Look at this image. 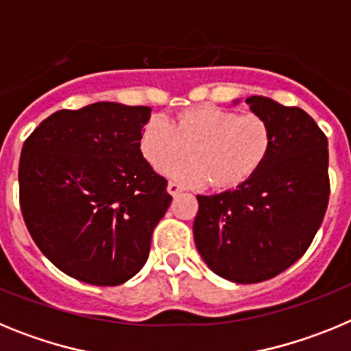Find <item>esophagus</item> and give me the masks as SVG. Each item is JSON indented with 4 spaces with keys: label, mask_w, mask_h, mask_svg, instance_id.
Returning a JSON list of instances; mask_svg holds the SVG:
<instances>
[{
    "label": "esophagus",
    "mask_w": 351,
    "mask_h": 351,
    "mask_svg": "<svg viewBox=\"0 0 351 351\" xmlns=\"http://www.w3.org/2000/svg\"><path fill=\"white\" fill-rule=\"evenodd\" d=\"M167 190H169V193L172 195V197H176V195H179V193H181V191L184 190V188H182L181 184H178V182L170 181L169 184H167Z\"/></svg>",
    "instance_id": "esophagus-1"
}]
</instances>
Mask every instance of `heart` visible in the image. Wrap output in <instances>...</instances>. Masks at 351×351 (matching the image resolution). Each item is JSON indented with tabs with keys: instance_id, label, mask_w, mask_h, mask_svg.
<instances>
[{
	"instance_id": "b5f03b06",
	"label": "heart",
	"mask_w": 351,
	"mask_h": 351,
	"mask_svg": "<svg viewBox=\"0 0 351 351\" xmlns=\"http://www.w3.org/2000/svg\"><path fill=\"white\" fill-rule=\"evenodd\" d=\"M138 145L149 165L169 178L191 186L213 181L226 190L246 184L262 170L274 147V132L256 114L202 105L182 110L172 125L161 116L149 117ZM188 148L192 160L179 162Z\"/></svg>"
}]
</instances>
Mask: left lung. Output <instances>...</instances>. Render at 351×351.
<instances>
[{"label": "left lung", "instance_id": "obj_1", "mask_svg": "<svg viewBox=\"0 0 351 351\" xmlns=\"http://www.w3.org/2000/svg\"><path fill=\"white\" fill-rule=\"evenodd\" d=\"M269 121L274 147L255 178L219 195H198L195 244L214 274L260 283L287 271L306 253L328 206L325 133L299 107L246 98Z\"/></svg>", "mask_w": 351, "mask_h": 351}]
</instances>
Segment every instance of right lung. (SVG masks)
I'll return each instance as SVG.
<instances>
[{
  "label": "right lung",
  "instance_id": "1",
  "mask_svg": "<svg viewBox=\"0 0 351 351\" xmlns=\"http://www.w3.org/2000/svg\"><path fill=\"white\" fill-rule=\"evenodd\" d=\"M149 107L58 110L23 145L19 200L31 237L64 274L116 287L144 267L172 197L141 153Z\"/></svg>",
  "mask_w": 351,
  "mask_h": 351
}]
</instances>
